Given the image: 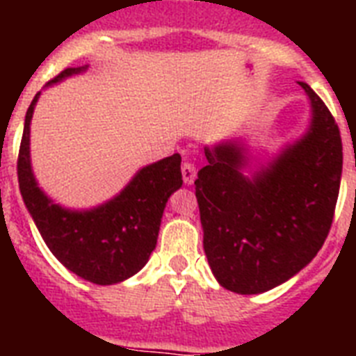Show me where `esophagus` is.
<instances>
[{
  "label": "esophagus",
  "mask_w": 356,
  "mask_h": 356,
  "mask_svg": "<svg viewBox=\"0 0 356 356\" xmlns=\"http://www.w3.org/2000/svg\"><path fill=\"white\" fill-rule=\"evenodd\" d=\"M181 172H183V181L184 184H192L195 181V166L192 162H183V168H181Z\"/></svg>",
  "instance_id": "esophagus-1"
}]
</instances>
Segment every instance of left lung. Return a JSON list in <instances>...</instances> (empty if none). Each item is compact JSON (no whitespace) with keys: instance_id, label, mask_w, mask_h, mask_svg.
Returning a JSON list of instances; mask_svg holds the SVG:
<instances>
[{"instance_id":"1","label":"left lung","mask_w":356,"mask_h":356,"mask_svg":"<svg viewBox=\"0 0 356 356\" xmlns=\"http://www.w3.org/2000/svg\"><path fill=\"white\" fill-rule=\"evenodd\" d=\"M312 105L303 138L248 179L243 147L205 149L195 179L203 248L223 288L260 293L301 271L331 231L342 177V138L331 111L307 83Z\"/></svg>"}]
</instances>
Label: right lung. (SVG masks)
I'll return each instance as SVG.
<instances>
[{
    "instance_id": "right-lung-1",
    "label": "right lung",
    "mask_w": 356,
    "mask_h": 356,
    "mask_svg": "<svg viewBox=\"0 0 356 356\" xmlns=\"http://www.w3.org/2000/svg\"><path fill=\"white\" fill-rule=\"evenodd\" d=\"M81 70L66 68L49 83ZM38 96L25 114L18 153V183L25 207L49 251L70 271L94 284L123 281L142 270L155 249L168 197L183 184L181 155L142 168L120 195L94 211H66L47 200L31 172L29 125Z\"/></svg>"
}]
</instances>
